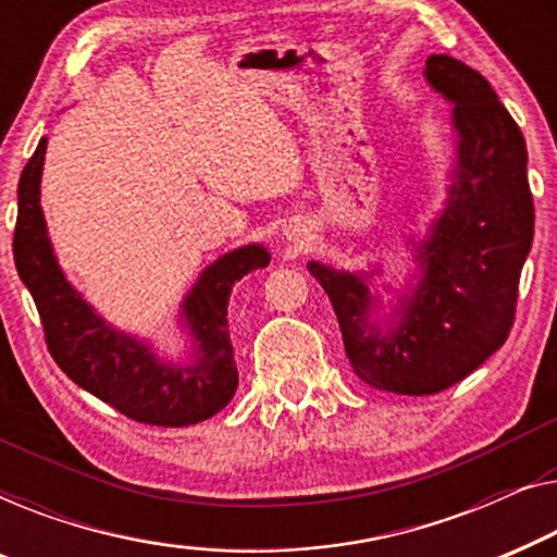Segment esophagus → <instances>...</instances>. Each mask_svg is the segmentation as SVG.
<instances>
[{
  "instance_id": "esophagus-1",
  "label": "esophagus",
  "mask_w": 557,
  "mask_h": 557,
  "mask_svg": "<svg viewBox=\"0 0 557 557\" xmlns=\"http://www.w3.org/2000/svg\"><path fill=\"white\" fill-rule=\"evenodd\" d=\"M305 232H308V230H305V226L295 224L293 230H289V239H300V237H305Z\"/></svg>"
}]
</instances>
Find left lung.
<instances>
[{
	"mask_svg": "<svg viewBox=\"0 0 557 557\" xmlns=\"http://www.w3.org/2000/svg\"><path fill=\"white\" fill-rule=\"evenodd\" d=\"M424 75L454 103L457 166L442 214L413 249L419 280L398 300V320L371 323L368 275L308 264L331 297L358 379L404 396L438 394L503 348L535 232L528 148L497 92L449 54H432Z\"/></svg>",
	"mask_w": 557,
	"mask_h": 557,
	"instance_id": "1",
	"label": "left lung"
}]
</instances>
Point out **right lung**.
Masks as SVG:
<instances>
[{
	"label": "right lung",
	"instance_id": "add662e5",
	"mask_svg": "<svg viewBox=\"0 0 557 557\" xmlns=\"http://www.w3.org/2000/svg\"><path fill=\"white\" fill-rule=\"evenodd\" d=\"M45 151L47 138H40L22 169L12 249L20 280L40 312L54 363L77 386L140 424L189 426L214 417L232 401L239 381L226 323L232 285L247 272L268 268L270 252L262 245H247L201 272L182 302L194 346L191 360L169 363L146 341L108 325L60 270L40 207Z\"/></svg>",
	"mask_w": 557,
	"mask_h": 557
}]
</instances>
